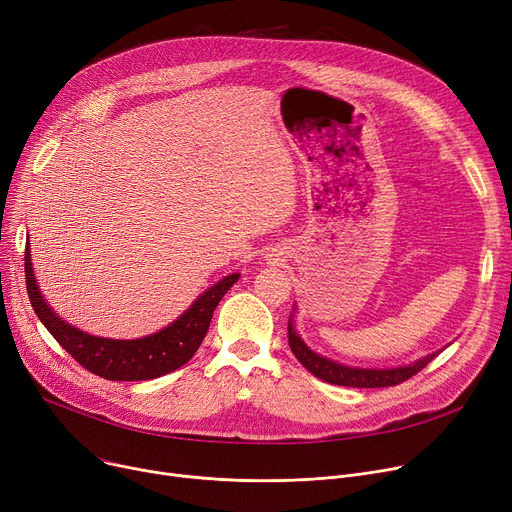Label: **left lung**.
Returning a JSON list of instances; mask_svg holds the SVG:
<instances>
[{"mask_svg": "<svg viewBox=\"0 0 512 512\" xmlns=\"http://www.w3.org/2000/svg\"><path fill=\"white\" fill-rule=\"evenodd\" d=\"M288 344L290 351L294 353L301 361V365L311 371L315 378L324 380L328 384L336 386H351V388H388V386H398L402 382H407L413 378L415 373H419L427 363H432L438 353L427 355L413 365L405 367H392V369H363V367H348L342 363H336L332 359L321 357L313 353L311 348L301 340V336L294 332L292 328V319L288 321Z\"/></svg>", "mask_w": 512, "mask_h": 512, "instance_id": "8db88e82", "label": "left lung"}]
</instances>
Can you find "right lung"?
<instances>
[{"instance_id": "add662e5", "label": "right lung", "mask_w": 512, "mask_h": 512, "mask_svg": "<svg viewBox=\"0 0 512 512\" xmlns=\"http://www.w3.org/2000/svg\"><path fill=\"white\" fill-rule=\"evenodd\" d=\"M24 276L31 305L47 332L85 369L103 380L114 382L153 380L182 367L201 346L215 307L240 278L238 274H230L207 288L174 324L164 330L137 340H112L78 330L51 311L37 286L29 245L24 249Z\"/></svg>"}]
</instances>
